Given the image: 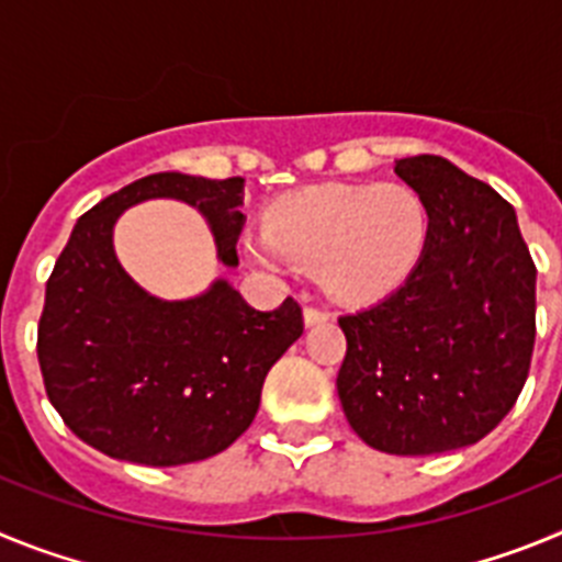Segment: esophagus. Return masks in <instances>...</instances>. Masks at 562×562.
I'll list each match as a JSON object with an SVG mask.
<instances>
[{"label":"esophagus","instance_id":"esophagus-1","mask_svg":"<svg viewBox=\"0 0 562 562\" xmlns=\"http://www.w3.org/2000/svg\"><path fill=\"white\" fill-rule=\"evenodd\" d=\"M324 321H329V312L317 310V306H306V310H304V324L306 326L324 324Z\"/></svg>","mask_w":562,"mask_h":562}]
</instances>
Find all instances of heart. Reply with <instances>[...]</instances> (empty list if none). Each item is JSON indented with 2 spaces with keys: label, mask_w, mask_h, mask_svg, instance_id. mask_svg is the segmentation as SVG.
Masks as SVG:
<instances>
[{
  "label": "heart",
  "mask_w": 562,
  "mask_h": 562,
  "mask_svg": "<svg viewBox=\"0 0 562 562\" xmlns=\"http://www.w3.org/2000/svg\"><path fill=\"white\" fill-rule=\"evenodd\" d=\"M430 238V213L414 188L312 186L270 207L250 252L270 267H317L340 304H371L405 284Z\"/></svg>",
  "instance_id": "b5f03b06"
}]
</instances>
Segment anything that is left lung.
Here are the masks:
<instances>
[{"instance_id": "left-lung-1", "label": "left lung", "mask_w": 562, "mask_h": 562, "mask_svg": "<svg viewBox=\"0 0 562 562\" xmlns=\"http://www.w3.org/2000/svg\"><path fill=\"white\" fill-rule=\"evenodd\" d=\"M394 171L430 213L419 267L342 315V414L382 453L434 456L484 439L513 411L535 349V261L513 205L436 154Z\"/></svg>"}]
</instances>
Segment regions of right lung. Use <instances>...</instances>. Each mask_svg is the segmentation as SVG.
I'll use <instances>...</instances> for the list:
<instances>
[{
	"instance_id": "add662e5",
	"label": "right lung",
	"mask_w": 562,
	"mask_h": 562,
	"mask_svg": "<svg viewBox=\"0 0 562 562\" xmlns=\"http://www.w3.org/2000/svg\"><path fill=\"white\" fill-rule=\"evenodd\" d=\"M241 191V177L151 173L89 207L58 256L38 321V366L64 425L101 453L148 467L222 453L250 428L267 371L304 331L292 297L258 312L220 278L196 297L160 301L114 256L117 216L166 196L196 207L220 258L236 267Z\"/></svg>"
}]
</instances>
